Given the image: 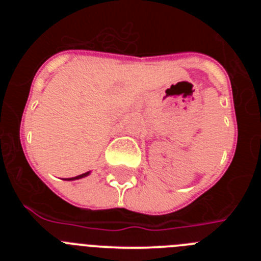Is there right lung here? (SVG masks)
Listing matches in <instances>:
<instances>
[{"instance_id":"right-lung-1","label":"right lung","mask_w":261,"mask_h":261,"mask_svg":"<svg viewBox=\"0 0 261 261\" xmlns=\"http://www.w3.org/2000/svg\"><path fill=\"white\" fill-rule=\"evenodd\" d=\"M87 175H90V171L85 172V174H81V175H78V176H74V177H68V179H64V180H77V179H82V177H86Z\"/></svg>"}]
</instances>
